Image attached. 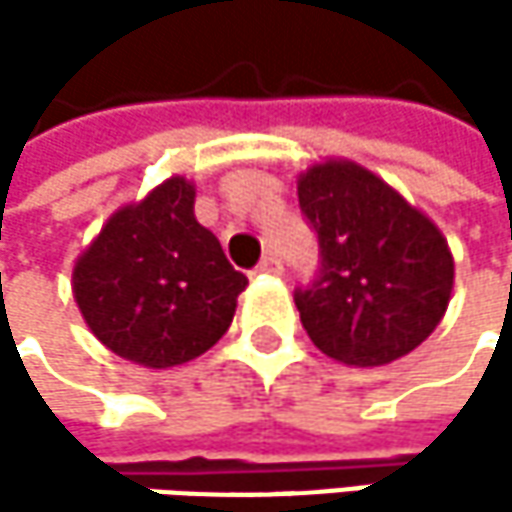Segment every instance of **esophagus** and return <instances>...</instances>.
I'll return each mask as SVG.
<instances>
[{
    "instance_id": "obj_1",
    "label": "esophagus",
    "mask_w": 512,
    "mask_h": 512,
    "mask_svg": "<svg viewBox=\"0 0 512 512\" xmlns=\"http://www.w3.org/2000/svg\"><path fill=\"white\" fill-rule=\"evenodd\" d=\"M255 272H260V275H281L284 272V266H281V260L272 255H266L260 263H257Z\"/></svg>"
}]
</instances>
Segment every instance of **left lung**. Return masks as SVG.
Masks as SVG:
<instances>
[{"label":"left lung","mask_w":512,"mask_h":512,"mask_svg":"<svg viewBox=\"0 0 512 512\" xmlns=\"http://www.w3.org/2000/svg\"><path fill=\"white\" fill-rule=\"evenodd\" d=\"M299 210L317 237V272L293 302L317 350L376 367L412 353L445 317L454 260L439 228L353 162L299 177Z\"/></svg>","instance_id":"1"}]
</instances>
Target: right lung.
Here are the masks:
<instances>
[{"label":"right lung","instance_id":"1","mask_svg":"<svg viewBox=\"0 0 512 512\" xmlns=\"http://www.w3.org/2000/svg\"><path fill=\"white\" fill-rule=\"evenodd\" d=\"M195 189L171 177L118 210L76 260L73 296L88 329L112 353L174 367L207 353L231 326L249 278L195 222Z\"/></svg>","mask_w":512,"mask_h":512}]
</instances>
